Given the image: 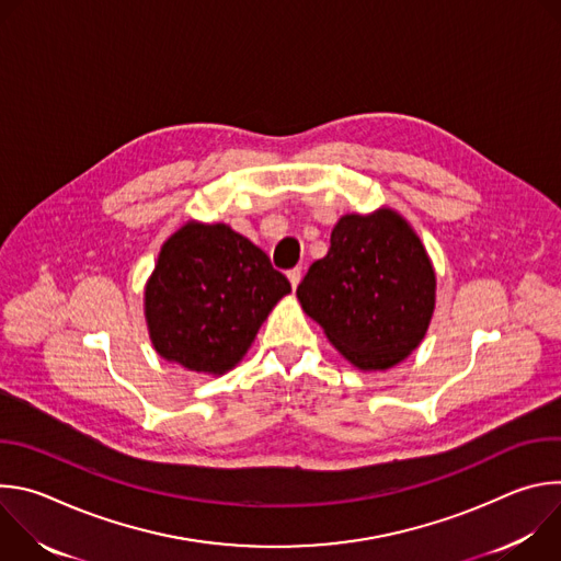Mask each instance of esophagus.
<instances>
[{"label":"esophagus","instance_id":"esophagus-1","mask_svg":"<svg viewBox=\"0 0 561 561\" xmlns=\"http://www.w3.org/2000/svg\"><path fill=\"white\" fill-rule=\"evenodd\" d=\"M286 275H288V279H290V286L297 288V284L301 282V268H290Z\"/></svg>","mask_w":561,"mask_h":561}]
</instances>
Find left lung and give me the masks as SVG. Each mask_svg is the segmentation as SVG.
<instances>
[{"label": "left lung", "mask_w": 561, "mask_h": 561, "mask_svg": "<svg viewBox=\"0 0 561 561\" xmlns=\"http://www.w3.org/2000/svg\"><path fill=\"white\" fill-rule=\"evenodd\" d=\"M435 271L409 221L390 208L344 215L327 257L297 299L329 342L362 370H386L424 340L435 310Z\"/></svg>", "instance_id": "obj_1"}]
</instances>
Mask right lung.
Segmentation results:
<instances>
[{"instance_id": "add662e5", "label": "right lung", "mask_w": 561, "mask_h": 561, "mask_svg": "<svg viewBox=\"0 0 561 561\" xmlns=\"http://www.w3.org/2000/svg\"><path fill=\"white\" fill-rule=\"evenodd\" d=\"M290 282L226 224L186 221L173 232L144 290L154 351L195 373L224 375L251 348Z\"/></svg>"}]
</instances>
